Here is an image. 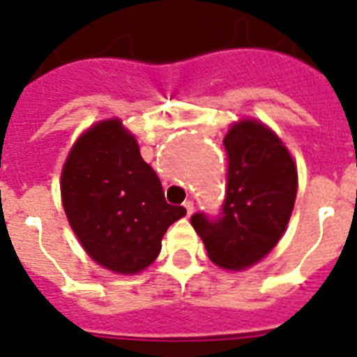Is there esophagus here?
I'll use <instances>...</instances> for the list:
<instances>
[{"label":"esophagus","mask_w":357,"mask_h":357,"mask_svg":"<svg viewBox=\"0 0 357 357\" xmlns=\"http://www.w3.org/2000/svg\"><path fill=\"white\" fill-rule=\"evenodd\" d=\"M183 207H185V211H187V217H192V213H195V204L189 200V202H185Z\"/></svg>","instance_id":"34e87169"}]
</instances>
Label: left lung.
Masks as SVG:
<instances>
[{"label":"left lung","instance_id":"8db88e82","mask_svg":"<svg viewBox=\"0 0 357 357\" xmlns=\"http://www.w3.org/2000/svg\"><path fill=\"white\" fill-rule=\"evenodd\" d=\"M224 146L229 165L222 217L211 222L198 213L190 224L215 265L246 271L271 254L285 234L298 172L285 142L261 120L231 123Z\"/></svg>","mask_w":357,"mask_h":357}]
</instances>
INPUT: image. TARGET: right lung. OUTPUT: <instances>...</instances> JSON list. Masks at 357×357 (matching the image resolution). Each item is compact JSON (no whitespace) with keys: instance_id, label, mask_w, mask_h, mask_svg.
I'll return each mask as SVG.
<instances>
[{"instance_id":"obj_1","label":"right lung","mask_w":357,"mask_h":357,"mask_svg":"<svg viewBox=\"0 0 357 357\" xmlns=\"http://www.w3.org/2000/svg\"><path fill=\"white\" fill-rule=\"evenodd\" d=\"M61 200L86 255L114 274H139L157 259L162 235L187 215L170 206L139 142L120 119L92 123L70 148Z\"/></svg>"}]
</instances>
